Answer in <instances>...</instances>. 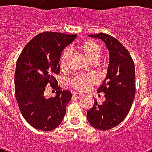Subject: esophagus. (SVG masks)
<instances>
[{
    "label": "esophagus",
    "mask_w": 152,
    "mask_h": 152,
    "mask_svg": "<svg viewBox=\"0 0 152 152\" xmlns=\"http://www.w3.org/2000/svg\"><path fill=\"white\" fill-rule=\"evenodd\" d=\"M72 95H73V97L76 98V99H80V98L83 95V94H81V93L79 92H73L72 93Z\"/></svg>",
    "instance_id": "esophagus-1"
}]
</instances>
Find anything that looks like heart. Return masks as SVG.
<instances>
[{"instance_id": "obj_1", "label": "heart", "mask_w": 152, "mask_h": 152, "mask_svg": "<svg viewBox=\"0 0 152 152\" xmlns=\"http://www.w3.org/2000/svg\"><path fill=\"white\" fill-rule=\"evenodd\" d=\"M83 53L91 61H97L102 53V46L95 40H86L78 46ZM71 55V51L69 48L64 49L61 53L60 57V66L61 69H65L68 67L69 58ZM97 81V78L95 75L91 73H79L73 76L70 80V85L77 91H84L94 85Z\"/></svg>"}]
</instances>
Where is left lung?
<instances>
[{
  "label": "left lung",
  "mask_w": 152,
  "mask_h": 152,
  "mask_svg": "<svg viewBox=\"0 0 152 152\" xmlns=\"http://www.w3.org/2000/svg\"><path fill=\"white\" fill-rule=\"evenodd\" d=\"M106 43L110 51L107 76L98 92L105 93L106 100L88 111L87 118L92 127L108 130L118 125L129 112L136 95L135 65L128 50L114 37L105 33L90 34Z\"/></svg>",
  "instance_id": "obj_1"
}]
</instances>
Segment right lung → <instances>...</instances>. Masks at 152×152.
I'll return each instance as SVG.
<instances>
[{
    "mask_svg": "<svg viewBox=\"0 0 152 152\" xmlns=\"http://www.w3.org/2000/svg\"><path fill=\"white\" fill-rule=\"evenodd\" d=\"M76 34L45 31L26 45L16 61L15 95L24 119L36 129L50 131L61 123L66 106L71 101L69 91L59 90L55 75L60 72L61 52ZM58 90L55 97L44 95L46 86Z\"/></svg>",
    "mask_w": 152,
    "mask_h": 152,
    "instance_id": "right-lung-1",
    "label": "right lung"
}]
</instances>
